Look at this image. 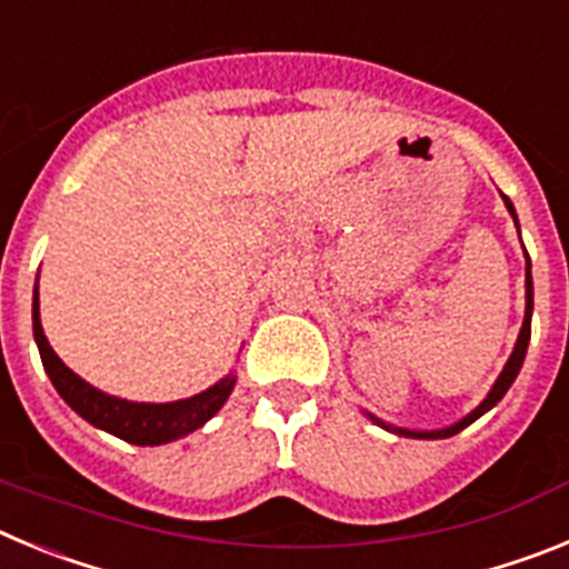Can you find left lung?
<instances>
[{"mask_svg": "<svg viewBox=\"0 0 569 569\" xmlns=\"http://www.w3.org/2000/svg\"><path fill=\"white\" fill-rule=\"evenodd\" d=\"M505 199V208L510 210L512 222H516V228H519V216H516V208H512V202L507 199V196H501ZM527 256V250H525ZM525 321H521V330H519V339H516V347H512L510 359H507L505 370L499 373V379H496V385L490 387V393L485 396V401H481L476 410H470V413L465 416V419H459L456 425L450 427H441V430H407V427H396V425H387V421H381L379 416L373 413H365L367 419L376 421L379 427H385V430H390V433L396 436H407V439H450V436L461 433L467 425H472L476 419H481V416L487 413V410H492V407L499 405L501 399H505V393L510 390V385L516 381V376H519L521 365H525V356H527V345H530V321H532V276H530V256H527V264H525Z\"/></svg>", "mask_w": 569, "mask_h": 569, "instance_id": "1", "label": "left lung"}]
</instances>
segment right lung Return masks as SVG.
<instances>
[{
    "label": "right lung",
    "instance_id": "right-lung-1",
    "mask_svg": "<svg viewBox=\"0 0 569 569\" xmlns=\"http://www.w3.org/2000/svg\"><path fill=\"white\" fill-rule=\"evenodd\" d=\"M33 339H37L39 356H42L44 373L50 376L57 393L70 405V410H77L88 425L99 427L104 433L116 436V439L130 441L139 447H156L168 445V441L182 439V436L193 433L199 427L208 425L228 396L233 393L236 373H228L224 379L216 381L213 387L202 390V393L190 396V399L164 401V405H153V401H128L119 396L102 393L99 387L88 385L82 376H77L53 353L48 336L42 330V319H39V279L33 288Z\"/></svg>",
    "mask_w": 569,
    "mask_h": 569
}]
</instances>
